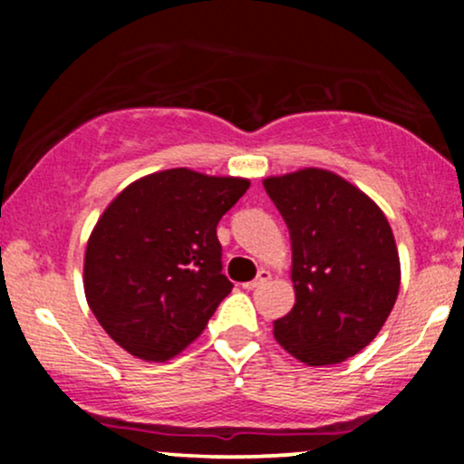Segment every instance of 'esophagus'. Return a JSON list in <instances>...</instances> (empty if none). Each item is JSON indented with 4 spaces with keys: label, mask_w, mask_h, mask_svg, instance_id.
<instances>
[{
    "label": "esophagus",
    "mask_w": 464,
    "mask_h": 464,
    "mask_svg": "<svg viewBox=\"0 0 464 464\" xmlns=\"http://www.w3.org/2000/svg\"><path fill=\"white\" fill-rule=\"evenodd\" d=\"M270 270H266V268H262L257 273V276H255L253 281H246V284H244V287H246V290H255V287H259V285H264V284H268L270 281Z\"/></svg>",
    "instance_id": "obj_1"
}]
</instances>
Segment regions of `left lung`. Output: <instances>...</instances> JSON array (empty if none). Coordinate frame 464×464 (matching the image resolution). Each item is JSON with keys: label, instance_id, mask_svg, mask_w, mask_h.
Listing matches in <instances>:
<instances>
[{"label": "left lung", "instance_id": "1", "mask_svg": "<svg viewBox=\"0 0 464 464\" xmlns=\"http://www.w3.org/2000/svg\"><path fill=\"white\" fill-rule=\"evenodd\" d=\"M292 242L296 303L275 338L310 366L360 353L380 334L399 295V253L380 207L327 169L264 180Z\"/></svg>", "mask_w": 464, "mask_h": 464}]
</instances>
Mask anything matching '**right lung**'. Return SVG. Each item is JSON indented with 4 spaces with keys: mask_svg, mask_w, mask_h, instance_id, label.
Here are the masks:
<instances>
[{
    "mask_svg": "<svg viewBox=\"0 0 464 464\" xmlns=\"http://www.w3.org/2000/svg\"><path fill=\"white\" fill-rule=\"evenodd\" d=\"M248 185L174 168L106 207L84 253V295L121 349L165 362L202 334L233 287L216 227Z\"/></svg>",
    "mask_w": 464,
    "mask_h": 464,
    "instance_id": "right-lung-1",
    "label": "right lung"
}]
</instances>
